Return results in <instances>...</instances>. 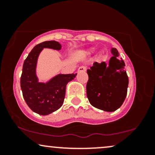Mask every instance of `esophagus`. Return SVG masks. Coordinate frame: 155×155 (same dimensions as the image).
Here are the masks:
<instances>
[{"label":"esophagus","mask_w":155,"mask_h":155,"mask_svg":"<svg viewBox=\"0 0 155 155\" xmlns=\"http://www.w3.org/2000/svg\"><path fill=\"white\" fill-rule=\"evenodd\" d=\"M78 73H81V72H84L86 71V68L84 66H80L79 68H78Z\"/></svg>","instance_id":"obj_1"}]
</instances>
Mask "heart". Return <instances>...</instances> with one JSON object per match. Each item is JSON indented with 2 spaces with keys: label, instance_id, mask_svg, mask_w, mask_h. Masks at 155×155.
<instances>
[{
  "label": "heart",
  "instance_id": "b5f03b06",
  "mask_svg": "<svg viewBox=\"0 0 155 155\" xmlns=\"http://www.w3.org/2000/svg\"><path fill=\"white\" fill-rule=\"evenodd\" d=\"M94 50H95V48H92V47L90 48V49H87V50L85 51V53H86V54H92V53L94 51Z\"/></svg>",
  "mask_w": 155,
  "mask_h": 155
}]
</instances>
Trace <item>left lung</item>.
I'll use <instances>...</instances> for the list:
<instances>
[{
	"mask_svg": "<svg viewBox=\"0 0 155 155\" xmlns=\"http://www.w3.org/2000/svg\"><path fill=\"white\" fill-rule=\"evenodd\" d=\"M113 56L108 63H93L87 70V96L94 107L105 111H116L123 104L127 95L128 77L123 60L119 59L118 51L111 48Z\"/></svg>",
	"mask_w": 155,
	"mask_h": 155,
	"instance_id": "left-lung-1",
	"label": "left lung"
}]
</instances>
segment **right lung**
Segmentation results:
<instances>
[{"label": "right lung", "mask_w": 155, "mask_h": 155, "mask_svg": "<svg viewBox=\"0 0 155 155\" xmlns=\"http://www.w3.org/2000/svg\"><path fill=\"white\" fill-rule=\"evenodd\" d=\"M62 46L55 41H48L35 46L25 60L20 79L23 97L33 111L40 115L50 114L61 107L66 85L77 74H57L47 82H41L36 73L40 53L44 49L60 51Z\"/></svg>", "instance_id": "add662e5"}]
</instances>
